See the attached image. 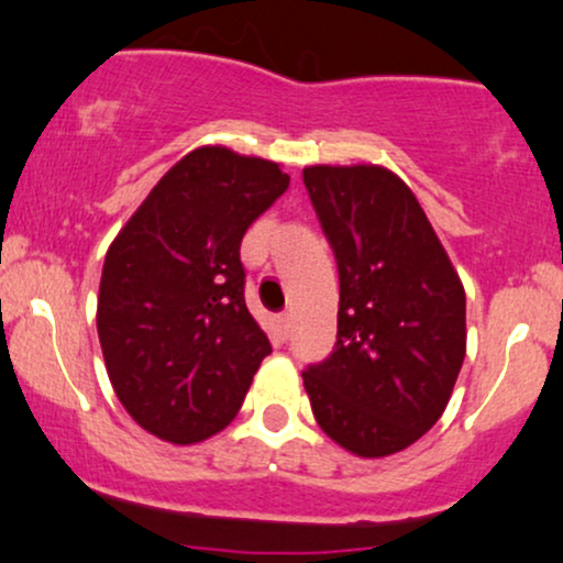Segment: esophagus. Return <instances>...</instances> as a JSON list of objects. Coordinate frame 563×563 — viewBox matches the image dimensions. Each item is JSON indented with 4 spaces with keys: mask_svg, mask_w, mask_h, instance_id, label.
Instances as JSON below:
<instances>
[{
    "mask_svg": "<svg viewBox=\"0 0 563 563\" xmlns=\"http://www.w3.org/2000/svg\"><path fill=\"white\" fill-rule=\"evenodd\" d=\"M276 323H279V334H282V339H287L289 331H292V316L282 313L279 321H276Z\"/></svg>",
    "mask_w": 563,
    "mask_h": 563,
    "instance_id": "obj_1",
    "label": "esophagus"
}]
</instances>
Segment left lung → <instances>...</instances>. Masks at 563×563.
I'll return each instance as SVG.
<instances>
[{
    "label": "left lung",
    "instance_id": "left-lung-1",
    "mask_svg": "<svg viewBox=\"0 0 563 563\" xmlns=\"http://www.w3.org/2000/svg\"><path fill=\"white\" fill-rule=\"evenodd\" d=\"M339 268L334 352L302 373L318 426L357 456H388L449 405L467 329L464 287L412 190L384 166L302 169Z\"/></svg>",
    "mask_w": 563,
    "mask_h": 563
}]
</instances>
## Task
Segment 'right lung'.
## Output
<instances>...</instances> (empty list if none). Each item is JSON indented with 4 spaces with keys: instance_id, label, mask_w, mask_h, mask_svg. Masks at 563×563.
Returning <instances> with one entry per match:
<instances>
[{
    "instance_id": "obj_1",
    "label": "right lung",
    "mask_w": 563,
    "mask_h": 563,
    "mask_svg": "<svg viewBox=\"0 0 563 563\" xmlns=\"http://www.w3.org/2000/svg\"><path fill=\"white\" fill-rule=\"evenodd\" d=\"M289 187L266 158L221 145L172 166L109 245L99 342L117 399L169 443H198L234 420L268 336L245 305L240 242Z\"/></svg>"
}]
</instances>
